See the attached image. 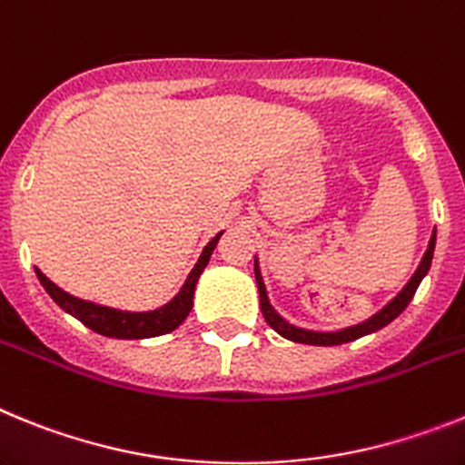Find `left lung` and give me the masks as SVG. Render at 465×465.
Returning <instances> with one entry per match:
<instances>
[{"instance_id":"1","label":"left lung","mask_w":465,"mask_h":465,"mask_svg":"<svg viewBox=\"0 0 465 465\" xmlns=\"http://www.w3.org/2000/svg\"><path fill=\"white\" fill-rule=\"evenodd\" d=\"M433 252H435V229L433 233H430V241H428V248L426 252H423L421 262H419L417 272L411 273L410 281L405 282V288L395 294L393 300L383 306V309H379L377 313H372V316L367 318V321L358 322V325H351V328H344V330H334V332H318V330L297 328V325H292L290 321H285V318L273 309L272 302H269V292H266L264 278H262V272H260V260L255 257V281H257V290H260L262 313H264L266 322H269V325L281 334V337L290 339V341H297V344L337 346V344H346V341H355V339L365 337V334H372L377 332V330L386 328L389 322H393L395 318L401 316L402 311L407 309V304L411 302V297H414V292H417L419 282L426 278L428 269H430V262H433Z\"/></svg>"}]
</instances>
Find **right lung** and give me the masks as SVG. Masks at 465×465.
<instances>
[{
    "mask_svg": "<svg viewBox=\"0 0 465 465\" xmlns=\"http://www.w3.org/2000/svg\"><path fill=\"white\" fill-rule=\"evenodd\" d=\"M220 236L222 232L217 233L215 238H210V243L205 245L199 262H196L192 272H189L187 281H184V285L180 288V292H177L168 304L159 306V309L154 311H121L112 309V306L93 304V302L79 300L74 294L64 292V290L58 288L54 281H48L37 266H35V273H37L44 290L51 294V300H54L64 313H70L76 321H82L86 328L93 330V332L112 339L161 337V334H168L175 328H180L184 322V318L189 316V311H192L193 306V290H196V282H199L201 273H203V269L208 266L210 255H213V250H215Z\"/></svg>",
    "mask_w": 465,
    "mask_h": 465,
    "instance_id": "right-lung-1",
    "label": "right lung"
}]
</instances>
